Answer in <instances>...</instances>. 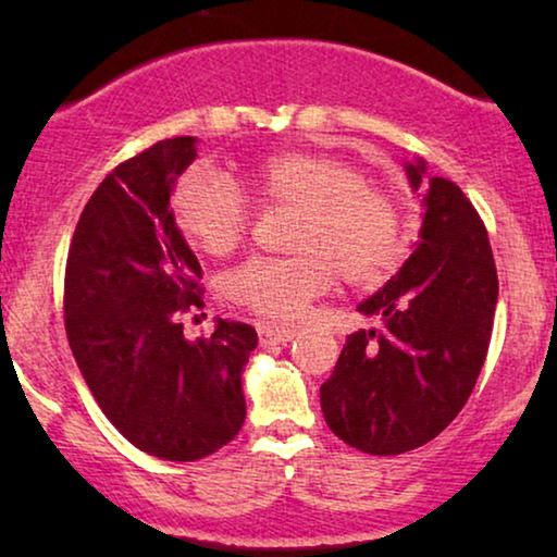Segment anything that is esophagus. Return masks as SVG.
I'll return each instance as SVG.
<instances>
[{"label":"esophagus","mask_w":557,"mask_h":557,"mask_svg":"<svg viewBox=\"0 0 557 557\" xmlns=\"http://www.w3.org/2000/svg\"><path fill=\"white\" fill-rule=\"evenodd\" d=\"M296 337V330H286V326H273V324H258V339L261 345H286Z\"/></svg>","instance_id":"esophagus-1"}]
</instances>
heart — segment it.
<instances>
[{
  "label": "heart",
  "mask_w": 557,
  "mask_h": 557,
  "mask_svg": "<svg viewBox=\"0 0 557 557\" xmlns=\"http://www.w3.org/2000/svg\"><path fill=\"white\" fill-rule=\"evenodd\" d=\"M248 185L258 202L296 212L286 240L294 256L253 258L227 273L223 294L233 307L294 322L330 288L334 273L347 286L370 288L406 261L398 200L337 157L276 151L250 166ZM172 212L185 238L208 256H227L250 227L246 195L205 166L182 174Z\"/></svg>",
  "instance_id": "obj_1"
}]
</instances>
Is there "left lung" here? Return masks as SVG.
Masks as SVG:
<instances>
[{
	"instance_id": "obj_1",
	"label": "left lung",
	"mask_w": 557,
	"mask_h": 557,
	"mask_svg": "<svg viewBox=\"0 0 557 557\" xmlns=\"http://www.w3.org/2000/svg\"><path fill=\"white\" fill-rule=\"evenodd\" d=\"M406 172L421 189L423 159ZM418 238L403 269L357 307L377 326L349 334L319 387L326 425L364 454L436 438L467 406L490 349L497 265L482 218L451 180H429Z\"/></svg>"
}]
</instances>
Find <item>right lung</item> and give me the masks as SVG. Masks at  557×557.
<instances>
[{"instance_id":"1","label":"right lung","mask_w":557,"mask_h":557,"mask_svg":"<svg viewBox=\"0 0 557 557\" xmlns=\"http://www.w3.org/2000/svg\"><path fill=\"white\" fill-rule=\"evenodd\" d=\"M195 157V136H177L121 162L83 208L65 265L83 380L121 436L166 461L205 459L238 436L240 375L258 345L253 326L225 319L210 337L182 332V314L205 307L202 269L170 197Z\"/></svg>"}]
</instances>
